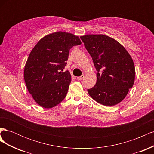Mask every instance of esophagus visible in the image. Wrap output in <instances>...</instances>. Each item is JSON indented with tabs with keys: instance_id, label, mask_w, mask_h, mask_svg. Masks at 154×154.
Segmentation results:
<instances>
[{
	"instance_id": "esophagus-1",
	"label": "esophagus",
	"mask_w": 154,
	"mask_h": 154,
	"mask_svg": "<svg viewBox=\"0 0 154 154\" xmlns=\"http://www.w3.org/2000/svg\"><path fill=\"white\" fill-rule=\"evenodd\" d=\"M83 78H84V75H82L80 76L77 77V79H78V80H83Z\"/></svg>"
}]
</instances>
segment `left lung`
Masks as SVG:
<instances>
[{"label": "left lung", "mask_w": 154, "mask_h": 154, "mask_svg": "<svg viewBox=\"0 0 154 154\" xmlns=\"http://www.w3.org/2000/svg\"><path fill=\"white\" fill-rule=\"evenodd\" d=\"M97 71L96 85L87 91L92 99L105 106L122 101L134 85L135 67L127 51L118 42L103 35L80 37Z\"/></svg>", "instance_id": "obj_1"}]
</instances>
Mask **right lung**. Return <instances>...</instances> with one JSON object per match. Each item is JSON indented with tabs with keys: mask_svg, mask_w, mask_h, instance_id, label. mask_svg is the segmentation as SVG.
Instances as JSON below:
<instances>
[{
	"mask_svg": "<svg viewBox=\"0 0 154 154\" xmlns=\"http://www.w3.org/2000/svg\"><path fill=\"white\" fill-rule=\"evenodd\" d=\"M81 44L78 36L59 31L44 36L32 49L24 68V80L40 106L52 108L66 97L71 76L68 71H62L69 50Z\"/></svg>",
	"mask_w": 154,
	"mask_h": 154,
	"instance_id": "add662e5",
	"label": "right lung"
}]
</instances>
